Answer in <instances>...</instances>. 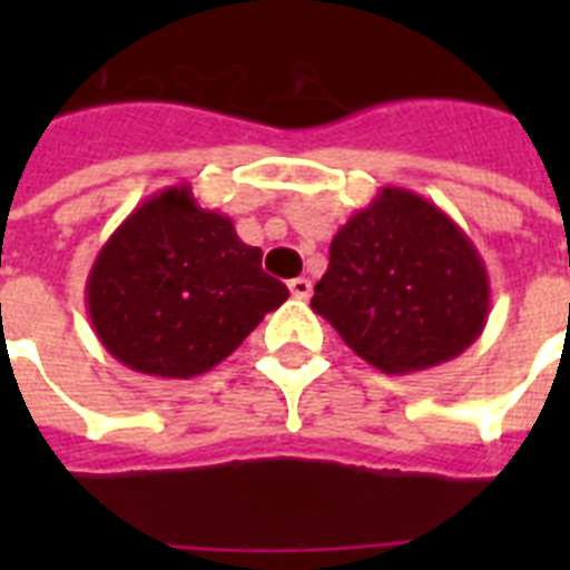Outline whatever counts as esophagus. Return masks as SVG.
<instances>
[{
    "instance_id": "1",
    "label": "esophagus",
    "mask_w": 570,
    "mask_h": 570,
    "mask_svg": "<svg viewBox=\"0 0 570 570\" xmlns=\"http://www.w3.org/2000/svg\"><path fill=\"white\" fill-rule=\"evenodd\" d=\"M289 293L295 295V298H311V293H313V284H311V277H293V281H289Z\"/></svg>"
}]
</instances>
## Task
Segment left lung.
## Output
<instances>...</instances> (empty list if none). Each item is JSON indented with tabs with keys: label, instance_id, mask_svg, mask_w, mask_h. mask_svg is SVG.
Wrapping results in <instances>:
<instances>
[{
	"label": "left lung",
	"instance_id": "left-lung-1",
	"mask_svg": "<svg viewBox=\"0 0 570 570\" xmlns=\"http://www.w3.org/2000/svg\"><path fill=\"white\" fill-rule=\"evenodd\" d=\"M311 307L366 364L405 375L476 343L491 284L476 245L441 206L387 186L331 239Z\"/></svg>",
	"mask_w": 570,
	"mask_h": 570
}]
</instances>
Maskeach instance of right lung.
<instances>
[{
	"instance_id": "1",
	"label": "right lung",
	"mask_w": 570,
	"mask_h": 570,
	"mask_svg": "<svg viewBox=\"0 0 570 570\" xmlns=\"http://www.w3.org/2000/svg\"><path fill=\"white\" fill-rule=\"evenodd\" d=\"M286 298L289 289L263 272V250L245 245L227 215L197 204L191 186L138 204L85 284L102 348L156 379L209 373Z\"/></svg>"
}]
</instances>
